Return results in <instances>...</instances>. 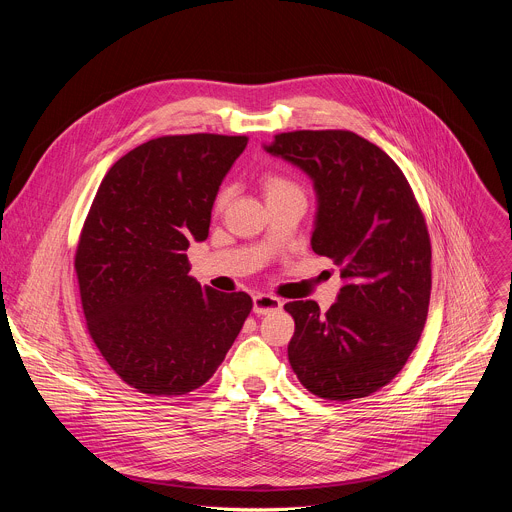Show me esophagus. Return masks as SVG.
Wrapping results in <instances>:
<instances>
[{"mask_svg": "<svg viewBox=\"0 0 512 512\" xmlns=\"http://www.w3.org/2000/svg\"><path fill=\"white\" fill-rule=\"evenodd\" d=\"M283 302L271 294H257L253 296V312L257 316H265V314H271V312H277L281 310Z\"/></svg>", "mask_w": 512, "mask_h": 512, "instance_id": "obj_1", "label": "esophagus"}]
</instances>
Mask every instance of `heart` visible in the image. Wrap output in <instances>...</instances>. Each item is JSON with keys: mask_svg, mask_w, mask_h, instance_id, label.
I'll list each match as a JSON object with an SVG mask.
<instances>
[{"mask_svg": "<svg viewBox=\"0 0 512 512\" xmlns=\"http://www.w3.org/2000/svg\"><path fill=\"white\" fill-rule=\"evenodd\" d=\"M261 188H263V194H265L267 200L275 198V196H281V194H287V192H300V188L294 182L279 176V174H265L261 178ZM227 200H229V192L225 190L221 196H218L216 204L223 206Z\"/></svg>", "mask_w": 512, "mask_h": 512, "instance_id": "b5f03b06", "label": "heart"}]
</instances>
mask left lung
Listing matches in <instances>:
<instances>
[{
    "label": "left lung",
    "instance_id": "left-lung-1",
    "mask_svg": "<svg viewBox=\"0 0 512 512\" xmlns=\"http://www.w3.org/2000/svg\"><path fill=\"white\" fill-rule=\"evenodd\" d=\"M263 148L312 178V249L344 279L326 314L314 300L285 304L296 322L291 369L322 399L369 397L405 367L427 320L431 245L421 208L401 168L352 131H289Z\"/></svg>",
    "mask_w": 512,
    "mask_h": 512
}]
</instances>
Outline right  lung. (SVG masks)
Returning <instances> with one entry per match:
<instances>
[{"mask_svg": "<svg viewBox=\"0 0 512 512\" xmlns=\"http://www.w3.org/2000/svg\"><path fill=\"white\" fill-rule=\"evenodd\" d=\"M245 135H164L117 160L81 231L75 269L89 334L109 367L145 395L202 387L239 336L253 300L188 275L208 237L218 186Z\"/></svg>", "mask_w": 512, "mask_h": 512, "instance_id": "right-lung-1", "label": "right lung"}]
</instances>
